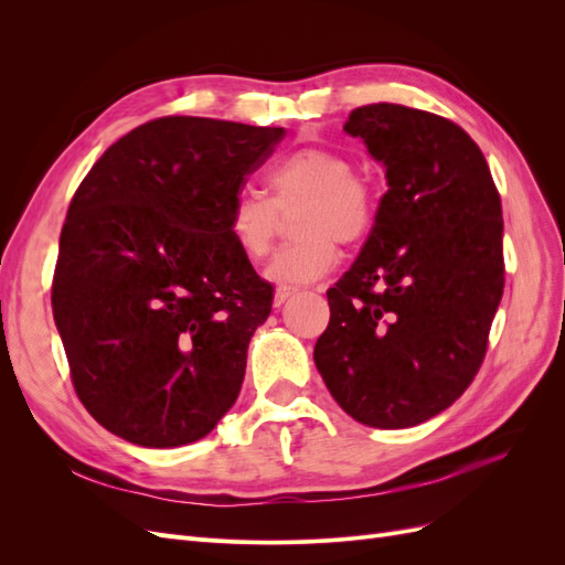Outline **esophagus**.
I'll list each match as a JSON object with an SVG mask.
<instances>
[{"label":"esophagus","mask_w":565,"mask_h":565,"mask_svg":"<svg viewBox=\"0 0 565 565\" xmlns=\"http://www.w3.org/2000/svg\"><path fill=\"white\" fill-rule=\"evenodd\" d=\"M295 292H297V287H292V285H280V287L276 289V299H273V303L282 306Z\"/></svg>","instance_id":"obj_1"}]
</instances>
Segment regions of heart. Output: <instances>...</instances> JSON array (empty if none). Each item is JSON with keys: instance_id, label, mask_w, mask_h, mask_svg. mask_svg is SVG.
Returning a JSON list of instances; mask_svg holds the SVG:
<instances>
[{"instance_id": "obj_1", "label": "heart", "mask_w": 565, "mask_h": 565, "mask_svg": "<svg viewBox=\"0 0 565 565\" xmlns=\"http://www.w3.org/2000/svg\"><path fill=\"white\" fill-rule=\"evenodd\" d=\"M270 195L243 188L228 210V233L245 259L262 262L276 245L285 216H295L297 241L268 266L276 282H311L337 259L339 245H358L377 224V191L353 174V162L332 148L306 146L285 156L268 172Z\"/></svg>"}]
</instances>
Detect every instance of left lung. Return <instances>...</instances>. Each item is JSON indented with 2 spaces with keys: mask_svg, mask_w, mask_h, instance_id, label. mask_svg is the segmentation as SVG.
Wrapping results in <instances>:
<instances>
[{
  "mask_svg": "<svg viewBox=\"0 0 565 565\" xmlns=\"http://www.w3.org/2000/svg\"><path fill=\"white\" fill-rule=\"evenodd\" d=\"M344 131L384 162L388 191L355 264L328 289L316 365L374 429H405L473 382L504 292L502 202L471 136L396 104L355 108Z\"/></svg>",
  "mask_w": 565,
  "mask_h": 565,
  "instance_id": "8db88e82",
  "label": "left lung"
}]
</instances>
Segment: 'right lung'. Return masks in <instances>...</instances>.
Returning a JSON list of instances; mask_svg holds the SVG:
<instances>
[{
  "instance_id": "add662e5",
  "label": "right lung",
  "mask_w": 565,
  "mask_h": 565,
  "mask_svg": "<svg viewBox=\"0 0 565 565\" xmlns=\"http://www.w3.org/2000/svg\"><path fill=\"white\" fill-rule=\"evenodd\" d=\"M282 136V127L158 117L82 179L51 309L77 396L110 434L177 448L233 407L273 287L237 252L228 210Z\"/></svg>"
}]
</instances>
